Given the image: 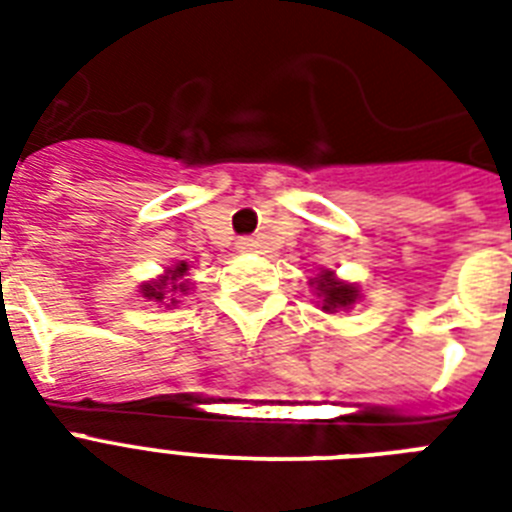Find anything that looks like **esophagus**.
Returning a JSON list of instances; mask_svg holds the SVG:
<instances>
[{
  "label": "esophagus",
  "instance_id": "obj_1",
  "mask_svg": "<svg viewBox=\"0 0 512 512\" xmlns=\"http://www.w3.org/2000/svg\"><path fill=\"white\" fill-rule=\"evenodd\" d=\"M239 249H241V252H249V249H252V241H249V239L239 241Z\"/></svg>",
  "mask_w": 512,
  "mask_h": 512
}]
</instances>
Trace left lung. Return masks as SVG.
Listing matches in <instances>:
<instances>
[{
	"label": "left lung",
	"mask_w": 512,
	"mask_h": 512,
	"mask_svg": "<svg viewBox=\"0 0 512 512\" xmlns=\"http://www.w3.org/2000/svg\"><path fill=\"white\" fill-rule=\"evenodd\" d=\"M311 284L316 287V295L321 297V311H345V308H350L358 300L356 284L340 281L335 276V271H321L319 279H313Z\"/></svg>",
	"instance_id": "1"
}]
</instances>
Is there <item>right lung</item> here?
Segmentation results:
<instances>
[{
	"instance_id": "right-lung-1",
	"label": "right lung",
	"mask_w": 512,
	"mask_h": 512,
	"mask_svg": "<svg viewBox=\"0 0 512 512\" xmlns=\"http://www.w3.org/2000/svg\"><path fill=\"white\" fill-rule=\"evenodd\" d=\"M185 273H188V265L185 263L172 265V268H167V273L159 276V279L140 284V292H143L146 300H154V303L170 305L166 303V300L170 299L172 305H175L177 297H170V295H177V292H183L185 295V292H188V281H183Z\"/></svg>"
}]
</instances>
